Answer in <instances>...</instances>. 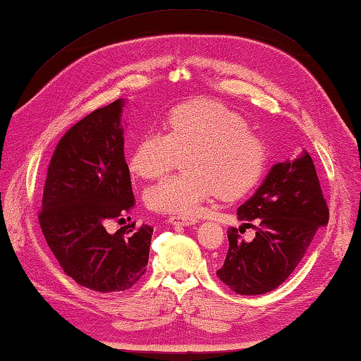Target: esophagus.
<instances>
[{"instance_id":"1","label":"esophagus","mask_w":361,"mask_h":361,"mask_svg":"<svg viewBox=\"0 0 361 361\" xmlns=\"http://www.w3.org/2000/svg\"><path fill=\"white\" fill-rule=\"evenodd\" d=\"M169 221L172 225H181V226H189V225H195L197 224V217H188V216H171L169 217Z\"/></svg>"}]
</instances>
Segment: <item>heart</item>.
Wrapping results in <instances>:
<instances>
[{
	"label": "heart",
	"instance_id": "1",
	"mask_svg": "<svg viewBox=\"0 0 361 361\" xmlns=\"http://www.w3.org/2000/svg\"><path fill=\"white\" fill-rule=\"evenodd\" d=\"M167 133L147 132L135 145L130 171L145 180L164 175L178 153L186 172L167 176L145 192L158 212L189 216L212 195L243 194L264 172L267 150L239 113L212 101L176 105L166 116Z\"/></svg>",
	"mask_w": 361,
	"mask_h": 361
}]
</instances>
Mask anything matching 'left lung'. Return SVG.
<instances>
[{"label":"left lung","instance_id":"left-lung-1","mask_svg":"<svg viewBox=\"0 0 361 361\" xmlns=\"http://www.w3.org/2000/svg\"><path fill=\"white\" fill-rule=\"evenodd\" d=\"M237 219L256 220V237L247 242L235 228L229 229V250L217 276L239 295L268 293L295 271L318 228L329 221L307 150L271 166L255 195L239 206Z\"/></svg>","mask_w":361,"mask_h":361}]
</instances>
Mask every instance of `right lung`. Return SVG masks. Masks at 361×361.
Instances as JSON below:
<instances>
[{
  "label": "right lung",
  "mask_w": 361,
  "mask_h": 361,
  "mask_svg": "<svg viewBox=\"0 0 361 361\" xmlns=\"http://www.w3.org/2000/svg\"><path fill=\"white\" fill-rule=\"evenodd\" d=\"M126 104L118 99L94 110L59 141L38 216L62 270L101 293L128 290L142 278L153 234L152 226L135 224L106 231V221L135 208L124 157Z\"/></svg>",
  "instance_id": "add662e5"
}]
</instances>
